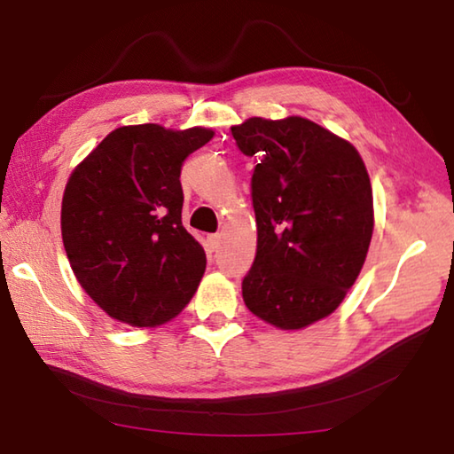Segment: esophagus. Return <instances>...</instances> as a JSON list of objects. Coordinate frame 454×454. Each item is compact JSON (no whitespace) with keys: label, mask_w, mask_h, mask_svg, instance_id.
Returning <instances> with one entry per match:
<instances>
[{"label":"esophagus","mask_w":454,"mask_h":454,"mask_svg":"<svg viewBox=\"0 0 454 454\" xmlns=\"http://www.w3.org/2000/svg\"><path fill=\"white\" fill-rule=\"evenodd\" d=\"M208 242L212 246V250H218L222 246V234H210L208 236Z\"/></svg>","instance_id":"34e87169"}]
</instances>
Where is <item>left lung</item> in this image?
<instances>
[{
  "label": "left lung",
  "instance_id": "8db88e82",
  "mask_svg": "<svg viewBox=\"0 0 454 454\" xmlns=\"http://www.w3.org/2000/svg\"><path fill=\"white\" fill-rule=\"evenodd\" d=\"M232 136L244 156H258V242L244 302L274 326L304 328L338 309L364 264L371 178L355 145L310 120L250 118Z\"/></svg>",
  "mask_w": 454,
  "mask_h": 454
}]
</instances>
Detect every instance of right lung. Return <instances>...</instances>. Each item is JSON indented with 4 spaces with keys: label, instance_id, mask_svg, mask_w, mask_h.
<instances>
[{
    "label": "right lung",
    "instance_id": "obj_1",
    "mask_svg": "<svg viewBox=\"0 0 454 454\" xmlns=\"http://www.w3.org/2000/svg\"><path fill=\"white\" fill-rule=\"evenodd\" d=\"M212 136L206 128H118L67 180L64 248L82 288L112 318L158 326L194 296L206 254L182 224L180 172Z\"/></svg>",
    "mask_w": 454,
    "mask_h": 454
}]
</instances>
